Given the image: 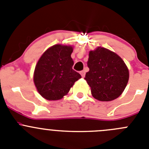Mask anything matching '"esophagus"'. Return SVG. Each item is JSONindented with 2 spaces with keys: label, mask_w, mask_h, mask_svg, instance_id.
Listing matches in <instances>:
<instances>
[{
  "label": "esophagus",
  "mask_w": 149,
  "mask_h": 149,
  "mask_svg": "<svg viewBox=\"0 0 149 149\" xmlns=\"http://www.w3.org/2000/svg\"><path fill=\"white\" fill-rule=\"evenodd\" d=\"M80 74H81L82 77H85V74H86V72H85V70L81 71V72H80Z\"/></svg>",
  "instance_id": "1"
}]
</instances>
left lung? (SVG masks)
I'll use <instances>...</instances> for the list:
<instances>
[{"instance_id":"1","label":"left lung","mask_w":149,"mask_h":149,"mask_svg":"<svg viewBox=\"0 0 149 149\" xmlns=\"http://www.w3.org/2000/svg\"><path fill=\"white\" fill-rule=\"evenodd\" d=\"M84 79L92 95L101 101H110L122 95L129 80L127 65L118 54L102 47L90 51Z\"/></svg>"}]
</instances>
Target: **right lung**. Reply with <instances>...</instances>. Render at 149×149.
<instances>
[{"instance_id": "add662e5", "label": "right lung", "mask_w": 149, "mask_h": 149, "mask_svg": "<svg viewBox=\"0 0 149 149\" xmlns=\"http://www.w3.org/2000/svg\"><path fill=\"white\" fill-rule=\"evenodd\" d=\"M73 47L54 45L45 51L38 60L33 82L38 93L46 100L56 101L66 95L81 74L72 69Z\"/></svg>"}]
</instances>
